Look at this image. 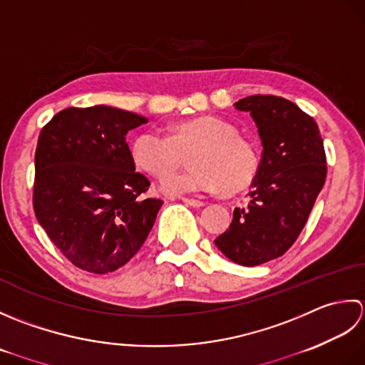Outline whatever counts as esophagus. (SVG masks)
<instances>
[{
    "label": "esophagus",
    "instance_id": "esophagus-1",
    "mask_svg": "<svg viewBox=\"0 0 365 365\" xmlns=\"http://www.w3.org/2000/svg\"><path fill=\"white\" fill-rule=\"evenodd\" d=\"M182 202L185 203V205H190V206H193V207H202V206H205V202H202V200H197V198H181Z\"/></svg>",
    "mask_w": 365,
    "mask_h": 365
}]
</instances>
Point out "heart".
I'll return each mask as SVG.
<instances>
[{
	"label": "heart",
	"mask_w": 365,
	"mask_h": 365,
	"mask_svg": "<svg viewBox=\"0 0 365 365\" xmlns=\"http://www.w3.org/2000/svg\"><path fill=\"white\" fill-rule=\"evenodd\" d=\"M189 149L192 150V168L162 181L160 189L167 195L220 189L235 193L250 185L258 173L259 154L255 143L237 135L233 124L212 115L178 123L172 135L160 130L141 132L133 140L130 154L141 170L163 178L180 165L182 151Z\"/></svg>",
	"instance_id": "1"
}]
</instances>
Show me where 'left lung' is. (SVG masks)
<instances>
[{"instance_id": "8db88e82", "label": "left lung", "mask_w": 365, "mask_h": 365, "mask_svg": "<svg viewBox=\"0 0 365 365\" xmlns=\"http://www.w3.org/2000/svg\"><path fill=\"white\" fill-rule=\"evenodd\" d=\"M249 111L263 153L249 203L215 245L232 262L258 266L284 255L302 232L326 181V154L312 116L277 96L255 94L233 103Z\"/></svg>"}]
</instances>
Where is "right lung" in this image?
<instances>
[{
    "label": "right lung",
    "mask_w": 365,
    "mask_h": 365,
    "mask_svg": "<svg viewBox=\"0 0 365 365\" xmlns=\"http://www.w3.org/2000/svg\"><path fill=\"white\" fill-rule=\"evenodd\" d=\"M148 118L110 106L66 108L41 130L34 163L36 217L80 269L108 274L146 241L162 200L145 198L125 135Z\"/></svg>",
    "instance_id": "obj_1"
}]
</instances>
